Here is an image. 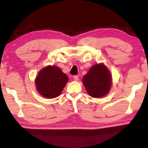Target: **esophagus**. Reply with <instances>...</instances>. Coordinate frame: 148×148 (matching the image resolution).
<instances>
[{"instance_id": "1", "label": "esophagus", "mask_w": 148, "mask_h": 148, "mask_svg": "<svg viewBox=\"0 0 148 148\" xmlns=\"http://www.w3.org/2000/svg\"><path fill=\"white\" fill-rule=\"evenodd\" d=\"M73 79H74V81H78V80H79V76H77V75L74 76V77H73Z\"/></svg>"}]
</instances>
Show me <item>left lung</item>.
Wrapping results in <instances>:
<instances>
[{
  "mask_svg": "<svg viewBox=\"0 0 148 148\" xmlns=\"http://www.w3.org/2000/svg\"><path fill=\"white\" fill-rule=\"evenodd\" d=\"M83 84L90 96L101 97L106 95L111 89V74L104 64H95L84 76Z\"/></svg>",
  "mask_w": 148,
  "mask_h": 148,
  "instance_id": "8db88e82",
  "label": "left lung"
}]
</instances>
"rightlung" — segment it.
I'll use <instances>...</instances> for the list:
<instances>
[{"instance_id": "right-lung-1", "label": "right lung", "mask_w": 148, "mask_h": 148, "mask_svg": "<svg viewBox=\"0 0 148 148\" xmlns=\"http://www.w3.org/2000/svg\"><path fill=\"white\" fill-rule=\"evenodd\" d=\"M68 81V76L56 66H48L42 69L36 79L37 90L47 98H55L59 96Z\"/></svg>"}]
</instances>
